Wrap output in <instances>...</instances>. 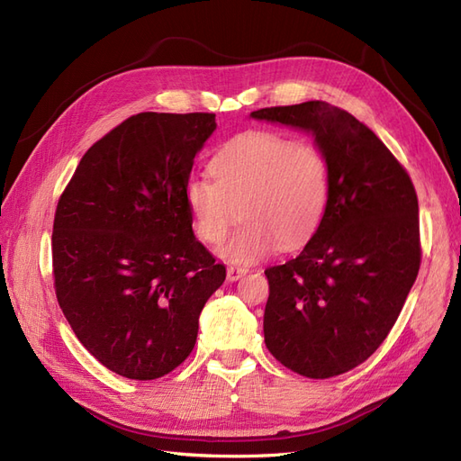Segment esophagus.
Wrapping results in <instances>:
<instances>
[{"label":"esophagus","instance_id":"esophagus-1","mask_svg":"<svg viewBox=\"0 0 461 461\" xmlns=\"http://www.w3.org/2000/svg\"><path fill=\"white\" fill-rule=\"evenodd\" d=\"M246 273H248L246 267H236V265H230L227 269V278L229 281H239V278H242Z\"/></svg>","mask_w":461,"mask_h":461}]
</instances>
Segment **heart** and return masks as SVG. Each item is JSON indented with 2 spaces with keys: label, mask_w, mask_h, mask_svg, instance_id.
I'll use <instances>...</instances> for the list:
<instances>
[{
  "label": "heart",
  "mask_w": 461,
  "mask_h": 461,
  "mask_svg": "<svg viewBox=\"0 0 461 461\" xmlns=\"http://www.w3.org/2000/svg\"><path fill=\"white\" fill-rule=\"evenodd\" d=\"M209 173L213 180H188L185 200L194 230L207 246H221L242 219L222 248L232 263H256L278 246L296 249L325 217L330 173L323 149L313 142L249 131L215 153Z\"/></svg>",
  "instance_id": "heart-1"
}]
</instances>
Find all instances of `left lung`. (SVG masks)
Masks as SVG:
<instances>
[{"instance_id": "8db88e82", "label": "left lung", "mask_w": 461, "mask_h": 461, "mask_svg": "<svg viewBox=\"0 0 461 461\" xmlns=\"http://www.w3.org/2000/svg\"><path fill=\"white\" fill-rule=\"evenodd\" d=\"M254 119L315 136L330 194L296 259L265 269V346L285 367L329 379L357 367L394 327L421 265L411 178L364 122L327 102L265 107Z\"/></svg>"}]
</instances>
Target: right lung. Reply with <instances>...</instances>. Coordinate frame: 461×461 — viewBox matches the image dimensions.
Here are the masks:
<instances>
[{"label": "right lung", "instance_id": "1", "mask_svg": "<svg viewBox=\"0 0 461 461\" xmlns=\"http://www.w3.org/2000/svg\"><path fill=\"white\" fill-rule=\"evenodd\" d=\"M215 113H138L82 156L58 202L53 286L82 346L134 381L190 356L227 269L192 230L185 186Z\"/></svg>", "mask_w": 461, "mask_h": 461}]
</instances>
